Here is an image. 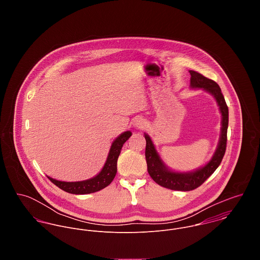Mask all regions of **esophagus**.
<instances>
[{"label":"esophagus","instance_id":"1","mask_svg":"<svg viewBox=\"0 0 260 260\" xmlns=\"http://www.w3.org/2000/svg\"><path fill=\"white\" fill-rule=\"evenodd\" d=\"M133 126L137 129H144L145 126H146V122L144 119L142 118H136L134 121H133Z\"/></svg>","mask_w":260,"mask_h":260}]
</instances>
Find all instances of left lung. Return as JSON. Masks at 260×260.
<instances>
[{"label":"left lung","mask_w":260,"mask_h":260,"mask_svg":"<svg viewBox=\"0 0 260 260\" xmlns=\"http://www.w3.org/2000/svg\"><path fill=\"white\" fill-rule=\"evenodd\" d=\"M190 86L192 88H202L205 91L212 94L219 106V110L222 115V127L221 135L217 149L212 157V159L202 168L189 173H177L170 171L160 159L154 144L147 134H145L146 149L145 157L147 162V170L151 178L160 186L178 191H190L202 185L204 181L217 169L222 161L223 156L226 150L227 142V128H228V107L226 105L224 96L221 93V89L218 84L203 75L190 70Z\"/></svg>","instance_id":"8db88e82"}]
</instances>
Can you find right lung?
<instances>
[{"label": "right lung", "mask_w": 260, "mask_h": 260, "mask_svg": "<svg viewBox=\"0 0 260 260\" xmlns=\"http://www.w3.org/2000/svg\"><path fill=\"white\" fill-rule=\"evenodd\" d=\"M131 135L132 133L130 131H127L122 133L119 137L116 138V140L112 143L111 149L103 169L94 178H91L85 181H79V182H64V181H58L51 177H48V178L55 185L72 194H89L105 188L106 186L111 183L116 175L117 160L120 155L121 149L123 144L130 138Z\"/></svg>", "instance_id": "add662e5"}]
</instances>
